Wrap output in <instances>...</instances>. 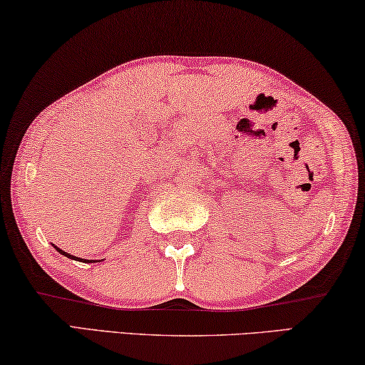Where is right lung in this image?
Segmentation results:
<instances>
[{
    "instance_id": "right-lung-1",
    "label": "right lung",
    "mask_w": 365,
    "mask_h": 365,
    "mask_svg": "<svg viewBox=\"0 0 365 365\" xmlns=\"http://www.w3.org/2000/svg\"><path fill=\"white\" fill-rule=\"evenodd\" d=\"M53 247H56L58 252H61L62 255H65V257H68V259H75V260H83V262H91V260H86V259H80V257H75V255H72V254H67V252H65V251H62V249H58L57 246H53Z\"/></svg>"
}]
</instances>
